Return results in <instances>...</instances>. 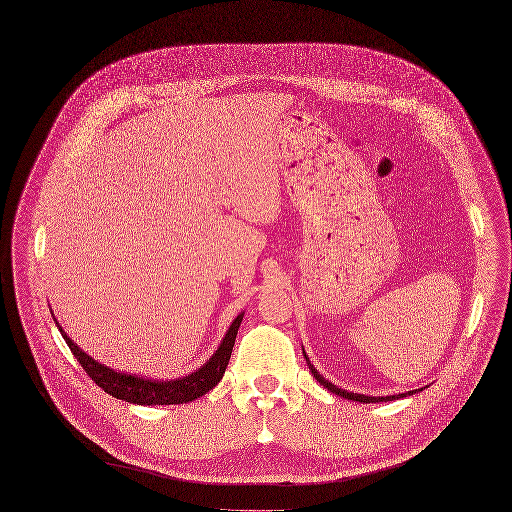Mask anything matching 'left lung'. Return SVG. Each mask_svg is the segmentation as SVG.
<instances>
[{
  "label": "left lung",
  "mask_w": 512,
  "mask_h": 512,
  "mask_svg": "<svg viewBox=\"0 0 512 512\" xmlns=\"http://www.w3.org/2000/svg\"><path fill=\"white\" fill-rule=\"evenodd\" d=\"M303 356H305V352H303ZM305 362H307V366H309V372H311V376L323 386V388H327L331 394H335V396H339V398H346V400H352V402H362V404H376V402H392V400H398V398H406V396H412V394H416V390H412V392H406V394H394V396H366V394H354V392H348V390H344V388H337V386H333L331 382H327L315 368H313V364L309 362V358L305 356ZM418 392H422V388L418 390Z\"/></svg>",
  "instance_id": "1"
}]
</instances>
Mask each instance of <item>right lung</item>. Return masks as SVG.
<instances>
[{"label": "right lung", "mask_w": 512, "mask_h": 512, "mask_svg": "<svg viewBox=\"0 0 512 512\" xmlns=\"http://www.w3.org/2000/svg\"><path fill=\"white\" fill-rule=\"evenodd\" d=\"M54 315V313H52ZM245 313H239L231 327L227 329L223 342L215 350V354L195 372L177 378V380H156V378H146V376H136V374H126L112 370L74 344V339L68 337V333L62 329V325L56 321L62 337L66 339L68 348L72 350L74 358L80 362V366L86 370V374L112 398L124 400L130 404L138 406H168V404H187L193 402L201 396H205L209 390H213L221 380L227 370V364L231 360V352L235 346V337L239 331V325L243 321Z\"/></svg>", "instance_id": "right-lung-1"}]
</instances>
